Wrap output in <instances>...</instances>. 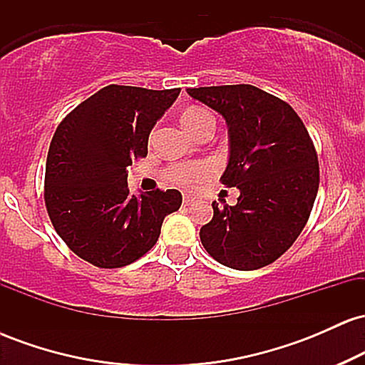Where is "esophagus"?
<instances>
[{
	"label": "esophagus",
	"mask_w": 365,
	"mask_h": 365,
	"mask_svg": "<svg viewBox=\"0 0 365 365\" xmlns=\"http://www.w3.org/2000/svg\"><path fill=\"white\" fill-rule=\"evenodd\" d=\"M182 202H183V206H190V204L194 202V197H192V195H188V194H183V199H182Z\"/></svg>",
	"instance_id": "1"
}]
</instances>
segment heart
<instances>
[{
	"label": "heart",
	"instance_id": "heart-1",
	"mask_svg": "<svg viewBox=\"0 0 365 365\" xmlns=\"http://www.w3.org/2000/svg\"><path fill=\"white\" fill-rule=\"evenodd\" d=\"M182 125L185 127L192 135H195L200 128L206 125H215V118L207 110L199 106H190L180 116ZM166 178L170 182L177 183L180 187H195L202 183L212 175V166L206 161H192V163H175L166 168L165 171Z\"/></svg>",
	"mask_w": 365,
	"mask_h": 365
}]
</instances>
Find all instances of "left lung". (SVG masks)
<instances>
[{
	"label": "left lung",
	"mask_w": 365,
	"mask_h": 365,
	"mask_svg": "<svg viewBox=\"0 0 365 365\" xmlns=\"http://www.w3.org/2000/svg\"><path fill=\"white\" fill-rule=\"evenodd\" d=\"M197 101L223 115L230 132V161L221 183L237 187V206L217 207L200 228L212 259L252 271L282 257L311 216L319 161L304 121L283 99L249 86L188 89Z\"/></svg>",
	"instance_id": "obj_1"
}]
</instances>
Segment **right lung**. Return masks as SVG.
Here are the masks:
<instances>
[{"label":"right lung","instance_id":"obj_1","mask_svg":"<svg viewBox=\"0 0 365 365\" xmlns=\"http://www.w3.org/2000/svg\"><path fill=\"white\" fill-rule=\"evenodd\" d=\"M180 89L103 87L54 132L46 159L44 202L61 240L83 261L123 267L156 245L165 217L178 211L175 188L130 195L128 166L148 156V139Z\"/></svg>","mask_w":365,"mask_h":365}]
</instances>
